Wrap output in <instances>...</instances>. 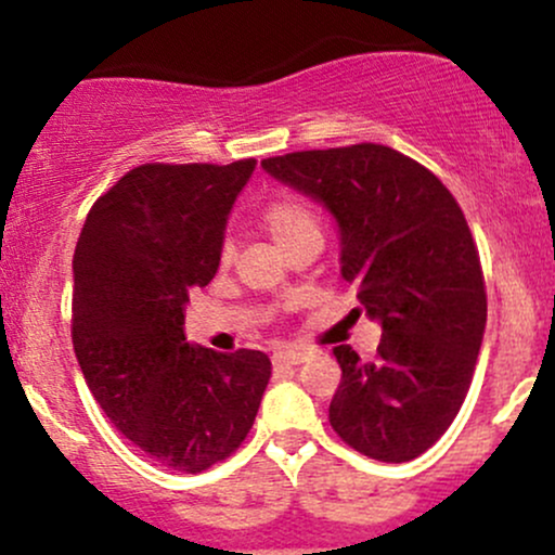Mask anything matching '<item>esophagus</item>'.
Wrapping results in <instances>:
<instances>
[{"label":"esophagus","instance_id":"esophagus-1","mask_svg":"<svg viewBox=\"0 0 555 555\" xmlns=\"http://www.w3.org/2000/svg\"><path fill=\"white\" fill-rule=\"evenodd\" d=\"M308 358V349H279V352L273 354V365H299V362H305Z\"/></svg>","mask_w":555,"mask_h":555}]
</instances>
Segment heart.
I'll list each match as a JSON object with an SVG mask.
<instances>
[{
    "label": "heart",
    "instance_id": "b5f03b06",
    "mask_svg": "<svg viewBox=\"0 0 555 555\" xmlns=\"http://www.w3.org/2000/svg\"><path fill=\"white\" fill-rule=\"evenodd\" d=\"M263 227L269 229L273 242H276L279 247H284L295 237H299L302 232L318 229V221L315 216L302 206V203L284 197V201H273L271 206L266 208ZM229 256H232V245H224V260Z\"/></svg>",
    "mask_w": 555,
    "mask_h": 555
}]
</instances>
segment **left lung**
<instances>
[{
	"label": "left lung",
	"mask_w": 555,
	"mask_h": 555,
	"mask_svg": "<svg viewBox=\"0 0 555 555\" xmlns=\"http://www.w3.org/2000/svg\"><path fill=\"white\" fill-rule=\"evenodd\" d=\"M260 167L326 208L344 282L384 331L373 362L334 347L331 425L371 460H415L460 412L486 334V284L460 203L388 145L299 151Z\"/></svg>",
	"instance_id": "left-lung-1"
}]
</instances>
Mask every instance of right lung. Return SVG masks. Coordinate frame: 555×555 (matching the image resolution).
<instances>
[{
    "label": "right lung",
    "instance_id": "obj_1",
    "mask_svg": "<svg viewBox=\"0 0 555 555\" xmlns=\"http://www.w3.org/2000/svg\"><path fill=\"white\" fill-rule=\"evenodd\" d=\"M256 158L143 164L93 203L73 258V347L114 428L177 473L227 460L271 378L258 349L184 336V305L219 271L234 201Z\"/></svg>",
    "mask_w": 555,
    "mask_h": 555
}]
</instances>
